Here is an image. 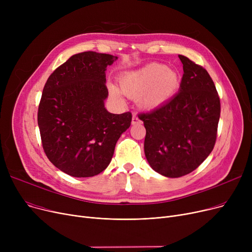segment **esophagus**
I'll return each mask as SVG.
<instances>
[{
  "label": "esophagus",
  "instance_id": "1",
  "mask_svg": "<svg viewBox=\"0 0 252 252\" xmlns=\"http://www.w3.org/2000/svg\"><path fill=\"white\" fill-rule=\"evenodd\" d=\"M138 124H141V121L136 114H134L133 117H131V125L135 126V125H138Z\"/></svg>",
  "mask_w": 252,
  "mask_h": 252
}]
</instances>
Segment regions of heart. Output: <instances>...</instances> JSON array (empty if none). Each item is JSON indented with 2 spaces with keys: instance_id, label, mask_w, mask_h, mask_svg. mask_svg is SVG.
<instances>
[{
  "instance_id": "heart-1",
  "label": "heart",
  "mask_w": 252,
  "mask_h": 252,
  "mask_svg": "<svg viewBox=\"0 0 252 252\" xmlns=\"http://www.w3.org/2000/svg\"><path fill=\"white\" fill-rule=\"evenodd\" d=\"M180 84L178 73L160 63H150L142 68L128 71L119 78V88L126 96L137 99L142 109L152 110L166 103ZM115 86H109L110 95L122 100V93Z\"/></svg>"
}]
</instances>
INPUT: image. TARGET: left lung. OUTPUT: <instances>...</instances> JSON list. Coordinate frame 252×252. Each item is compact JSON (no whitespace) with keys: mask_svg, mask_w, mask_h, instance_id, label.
Here are the masks:
<instances>
[{"mask_svg":"<svg viewBox=\"0 0 252 252\" xmlns=\"http://www.w3.org/2000/svg\"><path fill=\"white\" fill-rule=\"evenodd\" d=\"M184 74L178 94L156 109L139 114L146 128L145 156L150 166L167 178L188 175L213 151L220 102L208 72L179 55Z\"/></svg>","mask_w":252,"mask_h":252,"instance_id":"8db88e82","label":"left lung"}]
</instances>
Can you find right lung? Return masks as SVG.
I'll list each match as a JSON object with an SVG mask.
<instances>
[{"mask_svg":"<svg viewBox=\"0 0 252 252\" xmlns=\"http://www.w3.org/2000/svg\"><path fill=\"white\" fill-rule=\"evenodd\" d=\"M116 56L83 52L53 72L38 105L37 125L49 160L75 178L99 175L111 161L131 113L106 110V67Z\"/></svg>","mask_w":252,"mask_h":252,"instance_id":"right-lung-1","label":"right lung"}]
</instances>
